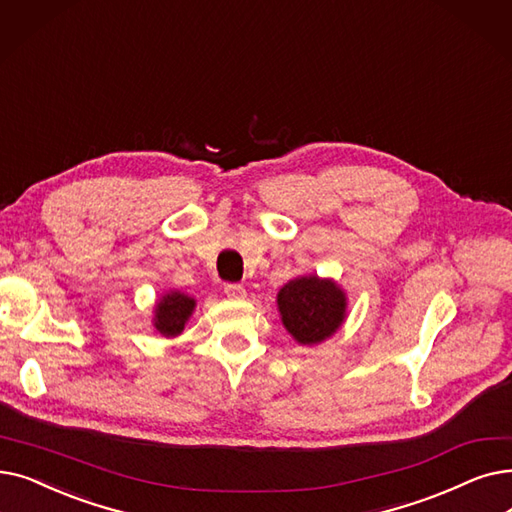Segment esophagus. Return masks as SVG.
Instances as JSON below:
<instances>
[{
	"label": "esophagus",
	"instance_id": "1",
	"mask_svg": "<svg viewBox=\"0 0 512 512\" xmlns=\"http://www.w3.org/2000/svg\"><path fill=\"white\" fill-rule=\"evenodd\" d=\"M224 293L228 299H244L247 297V291H244L242 284H226Z\"/></svg>",
	"mask_w": 512,
	"mask_h": 512
}]
</instances>
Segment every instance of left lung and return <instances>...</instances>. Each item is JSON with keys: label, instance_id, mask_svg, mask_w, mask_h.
Instances as JSON below:
<instances>
[{"label": "left lung", "instance_id": "1", "mask_svg": "<svg viewBox=\"0 0 512 512\" xmlns=\"http://www.w3.org/2000/svg\"><path fill=\"white\" fill-rule=\"evenodd\" d=\"M278 311L284 328L301 345H318L341 328L347 316V295L330 278L299 276L278 293Z\"/></svg>", "mask_w": 512, "mask_h": 512}]
</instances>
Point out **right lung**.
<instances>
[{"label": "right lung", "instance_id": "1", "mask_svg": "<svg viewBox=\"0 0 512 512\" xmlns=\"http://www.w3.org/2000/svg\"><path fill=\"white\" fill-rule=\"evenodd\" d=\"M194 307H196V301L186 293L169 291L157 301V305H154L152 324L163 337L173 339L177 335H182V330L188 318L192 316Z\"/></svg>", "mask_w": 512, "mask_h": 512}]
</instances>
